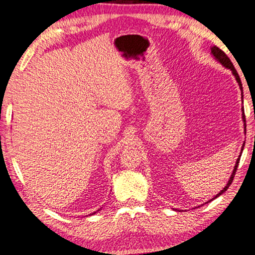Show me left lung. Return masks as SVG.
<instances>
[{"instance_id":"obj_1","label":"left lung","mask_w":255,"mask_h":255,"mask_svg":"<svg viewBox=\"0 0 255 255\" xmlns=\"http://www.w3.org/2000/svg\"><path fill=\"white\" fill-rule=\"evenodd\" d=\"M211 55H213V56L215 57V60L218 61V62H220V63L222 64V66L227 68V69H230V70L232 71V75H234V76L236 77L237 83H238L240 90H242V99H243V85H242V81H240L239 75H238V73H237V70L235 69L234 64H232V62L230 61V59H229V57H228V55L225 54V53H224L223 51H222V49L218 48L217 46H213V47H211ZM242 111H243V117H242V118H243V121H244V131H245V134H246V124H245L246 120H245V113H244V107H242ZM244 146H245V142H244V144H243V146H242V152H243V150H244ZM242 152H240V153H242ZM240 156H242V155H239L238 158H237V162H236V164H235L234 171H232V173H231V175H230V179H229L227 186H225V187H224L223 189H222V191H221L220 193H218L217 195H215L213 199H210L209 201H207L206 203L210 202V201H213V200H215V199H217L218 196L223 194V193L229 188V186L231 185V182H232V180H234V178H235L237 167H238V164H239V160H240ZM201 206H203V204H201ZM199 207H200V206H199ZM180 211H181V210H180Z\"/></svg>"}]
</instances>
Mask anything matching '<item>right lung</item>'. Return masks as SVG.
Returning a JSON list of instances; mask_svg holds the SVG:
<instances>
[{"instance_id": "obj_1", "label": "right lung", "mask_w": 255, "mask_h": 255, "mask_svg": "<svg viewBox=\"0 0 255 255\" xmlns=\"http://www.w3.org/2000/svg\"><path fill=\"white\" fill-rule=\"evenodd\" d=\"M100 209H102V208H100ZM97 211H99V210H97ZM97 211H95V213H92V214H90V215H93V214H96V213H97Z\"/></svg>"}]
</instances>
